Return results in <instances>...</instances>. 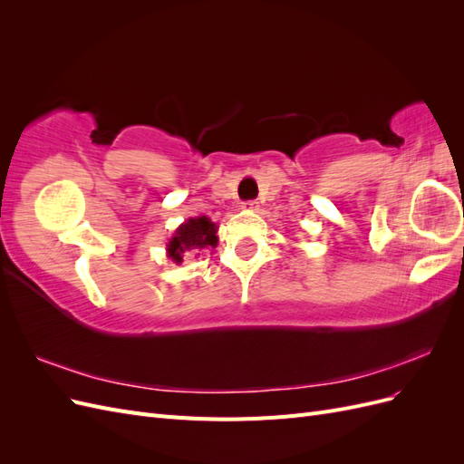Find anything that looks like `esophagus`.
<instances>
[{
  "label": "esophagus",
  "instance_id": "obj_1",
  "mask_svg": "<svg viewBox=\"0 0 464 464\" xmlns=\"http://www.w3.org/2000/svg\"><path fill=\"white\" fill-rule=\"evenodd\" d=\"M244 208H247V210H257V208H259V203H257V201H246V203H244Z\"/></svg>",
  "mask_w": 464,
  "mask_h": 464
}]
</instances>
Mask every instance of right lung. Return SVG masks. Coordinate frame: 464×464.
I'll return each instance as SVG.
<instances>
[{
	"instance_id": "add662e5",
	"label": "right lung",
	"mask_w": 464,
	"mask_h": 464,
	"mask_svg": "<svg viewBox=\"0 0 464 464\" xmlns=\"http://www.w3.org/2000/svg\"><path fill=\"white\" fill-rule=\"evenodd\" d=\"M217 230H218L217 224L210 222L207 217L186 220L170 237V242L166 244L168 257H170L174 263H181L186 251L208 249V247L215 249L218 244Z\"/></svg>"
}]
</instances>
